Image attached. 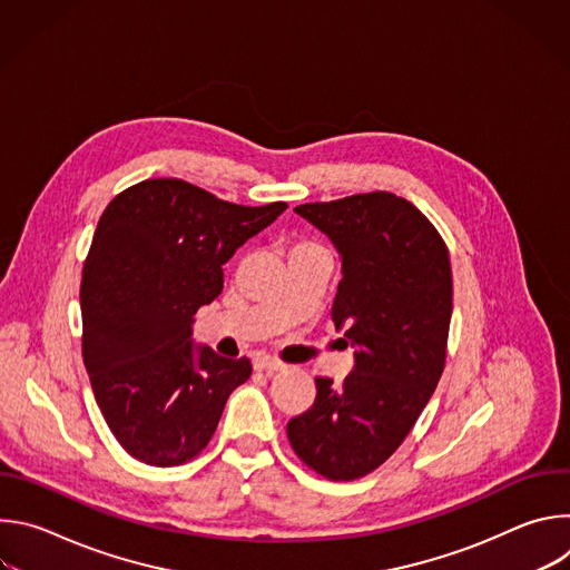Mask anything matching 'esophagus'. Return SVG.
I'll use <instances>...</instances> for the list:
<instances>
[{"label":"esophagus","instance_id":"1","mask_svg":"<svg viewBox=\"0 0 570 570\" xmlns=\"http://www.w3.org/2000/svg\"><path fill=\"white\" fill-rule=\"evenodd\" d=\"M255 370L273 374V372H279L282 365L275 358H271V356H259V358H255Z\"/></svg>","mask_w":570,"mask_h":570}]
</instances>
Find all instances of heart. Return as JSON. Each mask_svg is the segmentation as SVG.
I'll list each match as a JSON object with an SVG mask.
<instances>
[{
    "label": "heart",
    "mask_w": 570,
    "mask_h": 570,
    "mask_svg": "<svg viewBox=\"0 0 570 570\" xmlns=\"http://www.w3.org/2000/svg\"><path fill=\"white\" fill-rule=\"evenodd\" d=\"M313 250H322V246H320V243H315L313 238H308V236H297L291 243V257L304 255V253H313Z\"/></svg>",
    "instance_id": "heart-1"
}]
</instances>
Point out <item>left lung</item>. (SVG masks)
Here are the masks:
<instances>
[{
    "label": "left lung",
    "instance_id": "1",
    "mask_svg": "<svg viewBox=\"0 0 570 570\" xmlns=\"http://www.w3.org/2000/svg\"><path fill=\"white\" fill-rule=\"evenodd\" d=\"M295 212L343 255L332 320L358 347L341 381L315 376V401L286 426L295 455L327 480L372 473L405 440L438 387L453 311L449 248L390 191L304 203Z\"/></svg>",
    "mask_w": 570,
    "mask_h": 570
}]
</instances>
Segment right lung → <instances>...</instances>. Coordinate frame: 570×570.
I'll list each match as a JSON object with an SVG mask.
<instances>
[{"label": "right lung", "instance_id": "add662e5", "mask_svg": "<svg viewBox=\"0 0 570 570\" xmlns=\"http://www.w3.org/2000/svg\"><path fill=\"white\" fill-rule=\"evenodd\" d=\"M286 203L236 205L155 178L104 209L80 279L83 363L117 442L139 462L178 466L212 440L246 356L191 347V322L223 291V264Z\"/></svg>", "mask_w": 570, "mask_h": 570}]
</instances>
